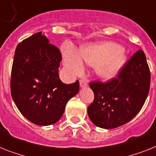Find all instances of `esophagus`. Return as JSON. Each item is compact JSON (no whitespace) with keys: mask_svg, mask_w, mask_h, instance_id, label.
I'll list each match as a JSON object with an SVG mask.
<instances>
[{"mask_svg":"<svg viewBox=\"0 0 156 156\" xmlns=\"http://www.w3.org/2000/svg\"><path fill=\"white\" fill-rule=\"evenodd\" d=\"M79 83H80L81 88H84V87H86V86H88L89 82L87 80H86V79H82V80H80Z\"/></svg>","mask_w":156,"mask_h":156,"instance_id":"34e87169","label":"esophagus"}]
</instances>
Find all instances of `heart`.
<instances>
[{
    "instance_id": "b5f03b06",
    "label": "heart",
    "mask_w": 156,
    "mask_h": 156,
    "mask_svg": "<svg viewBox=\"0 0 156 156\" xmlns=\"http://www.w3.org/2000/svg\"><path fill=\"white\" fill-rule=\"evenodd\" d=\"M125 60L124 49L113 43L88 46L81 48L78 53L73 47L63 51L64 64L73 74H80L83 70V61L90 66H97V74L107 79L117 75Z\"/></svg>"
}]
</instances>
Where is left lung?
<instances>
[{
    "mask_svg": "<svg viewBox=\"0 0 156 156\" xmlns=\"http://www.w3.org/2000/svg\"><path fill=\"white\" fill-rule=\"evenodd\" d=\"M151 74L145 54L139 50L121 69L117 77L105 83L90 82L94 102L88 116L96 126L112 129L136 116L148 95Z\"/></svg>",
    "mask_w": 156,
    "mask_h": 156,
    "instance_id": "8db88e82",
    "label": "left lung"
}]
</instances>
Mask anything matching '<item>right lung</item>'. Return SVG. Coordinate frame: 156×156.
<instances>
[{
  "label": "right lung",
  "mask_w": 156,
  "mask_h": 156,
  "mask_svg": "<svg viewBox=\"0 0 156 156\" xmlns=\"http://www.w3.org/2000/svg\"><path fill=\"white\" fill-rule=\"evenodd\" d=\"M62 56L42 31L20 43L14 55L11 94L19 111L35 125L47 126L59 120L66 103L79 91V82L59 79Z\"/></svg>",
  "instance_id": "1"
}]
</instances>
